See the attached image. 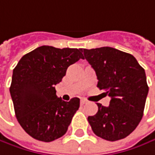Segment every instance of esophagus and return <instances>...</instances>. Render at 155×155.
<instances>
[{
	"label": "esophagus",
	"instance_id": "1",
	"mask_svg": "<svg viewBox=\"0 0 155 155\" xmlns=\"http://www.w3.org/2000/svg\"><path fill=\"white\" fill-rule=\"evenodd\" d=\"M87 102H88V100L85 99V98H81V105H84V104H86Z\"/></svg>",
	"mask_w": 155,
	"mask_h": 155
}]
</instances>
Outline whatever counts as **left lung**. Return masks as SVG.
I'll return each instance as SVG.
<instances>
[{"mask_svg":"<svg viewBox=\"0 0 155 155\" xmlns=\"http://www.w3.org/2000/svg\"><path fill=\"white\" fill-rule=\"evenodd\" d=\"M95 70L97 88L111 97L109 106L97 103L98 111L89 116L93 132L108 141L129 136L143 117L148 94L144 68L132 55L111 47L81 50Z\"/></svg>","mask_w":155,"mask_h":155,"instance_id":"1","label":"left lung"}]
</instances>
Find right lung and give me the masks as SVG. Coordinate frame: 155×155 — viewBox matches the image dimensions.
I'll use <instances>...</instances> for the list:
<instances>
[{
  "label": "right lung",
  "instance_id": "right-lung-1",
  "mask_svg": "<svg viewBox=\"0 0 155 155\" xmlns=\"http://www.w3.org/2000/svg\"><path fill=\"white\" fill-rule=\"evenodd\" d=\"M82 49L41 46L23 56L13 70L9 88L16 117L32 137L51 142L67 131L80 98L69 102L56 95L69 65L83 59Z\"/></svg>",
  "mask_w": 155,
  "mask_h": 155
}]
</instances>
